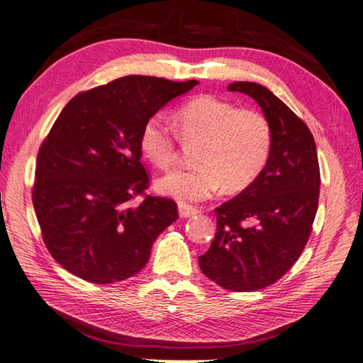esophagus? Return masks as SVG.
Masks as SVG:
<instances>
[{
	"instance_id": "34e87169",
	"label": "esophagus",
	"mask_w": 363,
	"mask_h": 363,
	"mask_svg": "<svg viewBox=\"0 0 363 363\" xmlns=\"http://www.w3.org/2000/svg\"><path fill=\"white\" fill-rule=\"evenodd\" d=\"M198 215V211L195 207L190 206H179V217L181 218H194Z\"/></svg>"
}]
</instances>
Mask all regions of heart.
<instances>
[{"label":"heart","instance_id":"heart-1","mask_svg":"<svg viewBox=\"0 0 363 363\" xmlns=\"http://www.w3.org/2000/svg\"><path fill=\"white\" fill-rule=\"evenodd\" d=\"M179 134L199 142L196 165L176 168L156 182L159 194L181 204L209 199L223 186L226 191L248 189L264 172L272 154L273 130L264 113L238 109L217 96H199L177 112ZM138 145L152 165L167 168L176 160V135L160 113L143 123Z\"/></svg>","mask_w":363,"mask_h":363}]
</instances>
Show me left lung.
I'll return each mask as SVG.
<instances>
[{
    "instance_id": "8db88e82",
    "label": "left lung",
    "mask_w": 363,
    "mask_h": 363,
    "mask_svg": "<svg viewBox=\"0 0 363 363\" xmlns=\"http://www.w3.org/2000/svg\"><path fill=\"white\" fill-rule=\"evenodd\" d=\"M229 91L251 96L273 130L272 154L248 189L223 203L217 233L199 268L233 291H256L289 272L309 240L318 209L320 165L313 135L279 98L256 82Z\"/></svg>"
}]
</instances>
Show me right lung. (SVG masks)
I'll return each instance as SVG.
<instances>
[{"label": "right lung", "instance_id": "add662e5", "mask_svg": "<svg viewBox=\"0 0 363 363\" xmlns=\"http://www.w3.org/2000/svg\"><path fill=\"white\" fill-rule=\"evenodd\" d=\"M198 81L125 76L76 95L37 156L33 204L43 242L67 272L95 284L137 274L157 235L177 220L176 203L146 196L138 137L143 123Z\"/></svg>", "mask_w": 363, "mask_h": 363}]
</instances>
